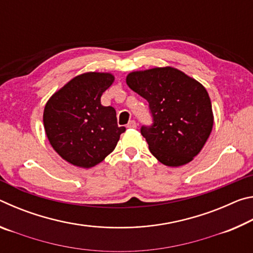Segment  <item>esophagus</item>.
Here are the masks:
<instances>
[{"label": "esophagus", "instance_id": "esophagus-1", "mask_svg": "<svg viewBox=\"0 0 253 253\" xmlns=\"http://www.w3.org/2000/svg\"><path fill=\"white\" fill-rule=\"evenodd\" d=\"M127 127H128V128H136V127H137V123H136L135 121H130L129 123H128Z\"/></svg>", "mask_w": 253, "mask_h": 253}]
</instances>
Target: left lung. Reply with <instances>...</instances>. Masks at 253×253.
<instances>
[{
	"label": "left lung",
	"mask_w": 253,
	"mask_h": 253,
	"mask_svg": "<svg viewBox=\"0 0 253 253\" xmlns=\"http://www.w3.org/2000/svg\"><path fill=\"white\" fill-rule=\"evenodd\" d=\"M126 84L148 101L154 124L143 126L149 151L169 168L185 165L202 151L214 116L202 84L173 67L129 72Z\"/></svg>",
	"instance_id": "1"
}]
</instances>
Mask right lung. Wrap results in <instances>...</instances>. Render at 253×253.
<instances>
[{
    "mask_svg": "<svg viewBox=\"0 0 253 253\" xmlns=\"http://www.w3.org/2000/svg\"><path fill=\"white\" fill-rule=\"evenodd\" d=\"M114 81L110 72H85L68 81L44 106L43 126L50 145L77 168L99 164L126 130L118 127L114 107L100 102Z\"/></svg>",
    "mask_w": 253,
    "mask_h": 253,
    "instance_id": "1",
    "label": "right lung"
}]
</instances>
